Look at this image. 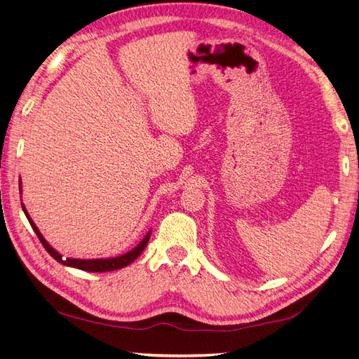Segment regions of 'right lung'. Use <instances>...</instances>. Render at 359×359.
<instances>
[{"mask_svg": "<svg viewBox=\"0 0 359 359\" xmlns=\"http://www.w3.org/2000/svg\"><path fill=\"white\" fill-rule=\"evenodd\" d=\"M24 210V214L27 215V219L32 224L33 231H35V234L38 236L39 241L43 243V246L46 248V251L52 255L56 262H60L61 264H65V266H70V268H76V269H81V271H87V272H108V271H116V269H121V268H125V266H128L130 263H133L136 260V258L142 254V251H144L148 240H149V236H151V231H148V234L144 237V240L140 241V243L135 248L131 249L130 252L123 254L121 257H114V258H96V260H81V258H64L61 254H57V251H55V249L50 246L46 238L43 237V234H41L39 229L36 228V224L33 223V220L30 219V215L27 214V210L26 208L22 206Z\"/></svg>", "mask_w": 359, "mask_h": 359, "instance_id": "obj_1", "label": "right lung"}]
</instances>
